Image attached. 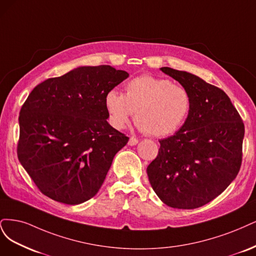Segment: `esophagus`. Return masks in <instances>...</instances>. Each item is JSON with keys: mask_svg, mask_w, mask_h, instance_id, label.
Here are the masks:
<instances>
[{"mask_svg": "<svg viewBox=\"0 0 256 256\" xmlns=\"http://www.w3.org/2000/svg\"><path fill=\"white\" fill-rule=\"evenodd\" d=\"M138 144V139L135 138V137H130V140H128V144L130 146H135Z\"/></svg>", "mask_w": 256, "mask_h": 256, "instance_id": "1", "label": "esophagus"}]
</instances>
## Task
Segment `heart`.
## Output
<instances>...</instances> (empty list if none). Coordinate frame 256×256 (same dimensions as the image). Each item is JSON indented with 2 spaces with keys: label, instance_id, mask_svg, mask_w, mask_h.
Returning <instances> with one entry per match:
<instances>
[{
  "label": "heart",
  "instance_id": "1",
  "mask_svg": "<svg viewBox=\"0 0 256 256\" xmlns=\"http://www.w3.org/2000/svg\"><path fill=\"white\" fill-rule=\"evenodd\" d=\"M110 124L124 128L132 114L146 135L168 136L184 124L192 110V96L180 84L149 74L128 82L124 94L110 90L105 96Z\"/></svg>",
  "mask_w": 256,
  "mask_h": 256
}]
</instances>
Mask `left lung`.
<instances>
[{
    "label": "left lung",
    "mask_w": 256,
    "mask_h": 256,
    "mask_svg": "<svg viewBox=\"0 0 256 256\" xmlns=\"http://www.w3.org/2000/svg\"><path fill=\"white\" fill-rule=\"evenodd\" d=\"M192 96V110L174 135L160 140L148 166L150 184L170 208H201L224 192L240 170L244 124L224 90L199 76L160 68Z\"/></svg>",
    "instance_id": "8db88e82"
}]
</instances>
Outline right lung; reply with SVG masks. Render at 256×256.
Returning a JSON list of instances; mask_svg holds the SVG:
<instances>
[{"instance_id": "add662e5", "label": "right lung", "mask_w": 256, "mask_h": 256, "mask_svg": "<svg viewBox=\"0 0 256 256\" xmlns=\"http://www.w3.org/2000/svg\"><path fill=\"white\" fill-rule=\"evenodd\" d=\"M128 76L110 66L80 67L37 85L21 107L18 158L50 199L76 205L101 188L128 137L107 122L105 96Z\"/></svg>"}]
</instances>
